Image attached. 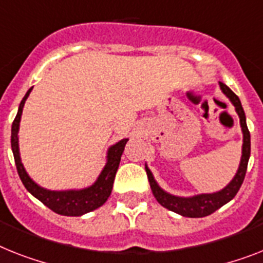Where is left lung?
I'll return each mask as SVG.
<instances>
[{
	"label": "left lung",
	"instance_id": "left-lung-1",
	"mask_svg": "<svg viewBox=\"0 0 263 263\" xmlns=\"http://www.w3.org/2000/svg\"><path fill=\"white\" fill-rule=\"evenodd\" d=\"M219 86H220V90H222L223 94L229 98L230 102L235 107L236 114L239 117L242 134H243L242 157H240L239 166H238V171H236L233 180L223 190L218 191V192H214V194H199L188 197L176 196V195L169 194V192L164 191L161 186L158 185L152 171L145 164V171H146L147 179H149V183H151L152 192L155 195L156 200L162 207L168 208L169 211H173L176 214L181 215V216H186V218H203V216H208V215H211L212 212L216 211V210H219L222 205H224L226 203L233 200L235 195L238 194V191H239L242 183H243L245 176H246L247 162H249V158H250V132L247 129L246 116H245L243 107H242L239 98L236 97L233 91L230 90L222 82H219Z\"/></svg>",
	"mask_w": 263,
	"mask_h": 263
}]
</instances>
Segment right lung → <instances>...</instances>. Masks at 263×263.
I'll return each instance as SVG.
<instances>
[{
  "label": "right lung",
  "mask_w": 263,
  "mask_h": 263,
  "mask_svg": "<svg viewBox=\"0 0 263 263\" xmlns=\"http://www.w3.org/2000/svg\"><path fill=\"white\" fill-rule=\"evenodd\" d=\"M30 87L27 91L25 97L18 106V111L17 116L13 121L12 125V151L14 156V162H16L17 172H18L20 179L23 181L24 186L27 188L29 194L33 195L36 199L43 203L44 205L52 210L53 212L59 215H64V216H82V215L87 214V212L94 211L101 205L106 203L110 194H111L112 184L116 179V173L118 171L119 161H121V156L123 153L125 145L129 141V138H123L118 141L117 144L111 145L108 147L107 156H106V164L99 173L98 179L92 185L87 188H82V190H66V191H51L45 190L43 186L34 183L33 180L30 179V176L24 168L21 157H20V147H18V130H20V121L23 116V108L25 105V101L29 97Z\"/></svg>",
  "instance_id": "1"
}]
</instances>
